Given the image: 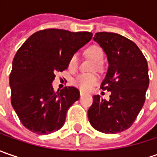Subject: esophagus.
Listing matches in <instances>:
<instances>
[{
  "instance_id": "34e87169",
  "label": "esophagus",
  "mask_w": 157,
  "mask_h": 157,
  "mask_svg": "<svg viewBox=\"0 0 157 157\" xmlns=\"http://www.w3.org/2000/svg\"><path fill=\"white\" fill-rule=\"evenodd\" d=\"M83 95H84V94H83L82 92H80V98H82V97H83Z\"/></svg>"
}]
</instances>
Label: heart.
<instances>
[{"label":"heart","mask_w":157,"mask_h":157,"mask_svg":"<svg viewBox=\"0 0 157 157\" xmlns=\"http://www.w3.org/2000/svg\"><path fill=\"white\" fill-rule=\"evenodd\" d=\"M85 54L89 58L93 59L94 62H96L95 65L96 68L100 69L101 67V61L104 57L103 50L99 45H91L87 47L85 51ZM78 65V56L77 53L72 54L68 62V68L71 71H75ZM99 83V78L96 74L94 73H81L78 75L72 80V84L83 92L90 91L94 86H96Z\"/></svg>","instance_id":"obj_1"}]
</instances>
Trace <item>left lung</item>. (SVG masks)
<instances>
[{"label":"left lung","mask_w":157,"mask_h":157,"mask_svg":"<svg viewBox=\"0 0 157 157\" xmlns=\"http://www.w3.org/2000/svg\"><path fill=\"white\" fill-rule=\"evenodd\" d=\"M94 40L107 56L109 66L100 88L110 91L111 95L109 101L94 95L88 119L100 132L121 133L133 125L145 102L148 63L138 46L123 36L98 32Z\"/></svg>","instance_id":"left-lung-1"}]
</instances>
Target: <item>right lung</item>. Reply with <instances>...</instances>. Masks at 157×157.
Instances as JSON below:
<instances>
[{"label": "right lung", "instance_id": "1", "mask_svg": "<svg viewBox=\"0 0 157 157\" xmlns=\"http://www.w3.org/2000/svg\"><path fill=\"white\" fill-rule=\"evenodd\" d=\"M93 33L60 29L39 30L19 48L9 75L11 104L21 124L38 135H48L63 127L66 113L79 99L74 86L55 92L57 71L68 67L71 56L92 39Z\"/></svg>", "mask_w": 157, "mask_h": 157}]
</instances>
